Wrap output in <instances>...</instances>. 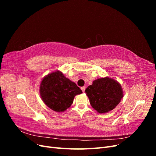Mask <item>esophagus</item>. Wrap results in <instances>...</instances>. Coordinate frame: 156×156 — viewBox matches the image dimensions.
Masks as SVG:
<instances>
[{"label":"esophagus","instance_id":"1","mask_svg":"<svg viewBox=\"0 0 156 156\" xmlns=\"http://www.w3.org/2000/svg\"><path fill=\"white\" fill-rule=\"evenodd\" d=\"M81 89L82 90V91H83V92H84V91H85V89H86V87H82L81 88Z\"/></svg>","mask_w":156,"mask_h":156}]
</instances>
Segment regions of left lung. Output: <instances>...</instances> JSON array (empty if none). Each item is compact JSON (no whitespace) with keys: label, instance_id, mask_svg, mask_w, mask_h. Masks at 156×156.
Returning <instances> with one entry per match:
<instances>
[{"label":"left lung","instance_id":"1","mask_svg":"<svg viewBox=\"0 0 156 156\" xmlns=\"http://www.w3.org/2000/svg\"><path fill=\"white\" fill-rule=\"evenodd\" d=\"M85 92L92 108L100 114L114 109L124 96L120 84L108 77L94 80Z\"/></svg>","mask_w":156,"mask_h":156}]
</instances>
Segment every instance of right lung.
<instances>
[{"label": "right lung", "instance_id": "obj_1", "mask_svg": "<svg viewBox=\"0 0 156 156\" xmlns=\"http://www.w3.org/2000/svg\"><path fill=\"white\" fill-rule=\"evenodd\" d=\"M82 92L76 84L58 70L46 75L40 85L42 101L51 109L58 112L68 108L73 103L75 96Z\"/></svg>", "mask_w": 156, "mask_h": 156}]
</instances>
